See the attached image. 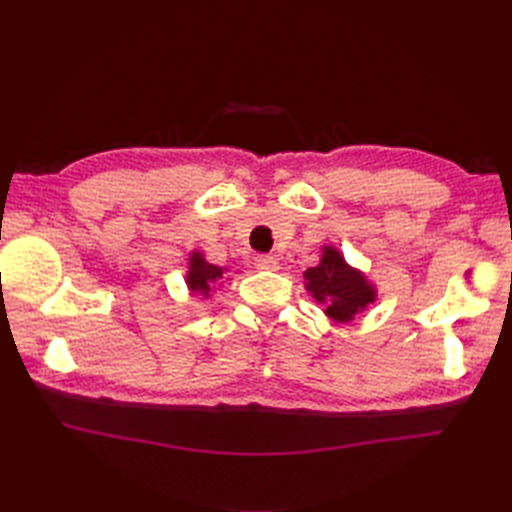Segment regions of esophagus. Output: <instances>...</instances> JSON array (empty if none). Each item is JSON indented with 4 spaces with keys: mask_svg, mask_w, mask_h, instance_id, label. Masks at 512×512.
Listing matches in <instances>:
<instances>
[{
    "mask_svg": "<svg viewBox=\"0 0 512 512\" xmlns=\"http://www.w3.org/2000/svg\"><path fill=\"white\" fill-rule=\"evenodd\" d=\"M254 267L260 271H275L277 267H280V262H277V258L271 254H258L254 258Z\"/></svg>",
    "mask_w": 512,
    "mask_h": 512,
    "instance_id": "34e87169",
    "label": "esophagus"
}]
</instances>
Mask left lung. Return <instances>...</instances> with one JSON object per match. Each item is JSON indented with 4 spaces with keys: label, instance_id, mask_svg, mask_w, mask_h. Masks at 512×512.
Returning <instances> with one entry per match:
<instances>
[{
    "label": "left lung",
    "instance_id": "obj_1",
    "mask_svg": "<svg viewBox=\"0 0 512 512\" xmlns=\"http://www.w3.org/2000/svg\"><path fill=\"white\" fill-rule=\"evenodd\" d=\"M307 290L314 299L327 307V314L337 322H348L356 312L365 309L367 303L374 301V288L365 277L346 265L333 247H324L322 262L318 267L305 271Z\"/></svg>",
    "mask_w": 512,
    "mask_h": 512
}]
</instances>
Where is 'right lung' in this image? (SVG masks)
I'll return each instance as SVG.
<instances>
[{
	"mask_svg": "<svg viewBox=\"0 0 512 512\" xmlns=\"http://www.w3.org/2000/svg\"><path fill=\"white\" fill-rule=\"evenodd\" d=\"M222 269L215 267V265H209V262L203 260V256L200 254H194L192 260H190V273H188V286L192 290H203V294H207L209 290V284L220 280L222 277Z\"/></svg>",
	"mask_w": 512,
	"mask_h": 512,
	"instance_id": "add662e5",
	"label": "right lung"
}]
</instances>
